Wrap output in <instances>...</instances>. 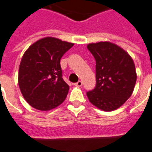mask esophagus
<instances>
[{
	"instance_id": "esophagus-1",
	"label": "esophagus",
	"mask_w": 152,
	"mask_h": 152,
	"mask_svg": "<svg viewBox=\"0 0 152 152\" xmlns=\"http://www.w3.org/2000/svg\"><path fill=\"white\" fill-rule=\"evenodd\" d=\"M83 83L81 80H79V81H77L76 83H75V86H77V87H80V86H82Z\"/></svg>"
}]
</instances>
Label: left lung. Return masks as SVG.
Segmentation results:
<instances>
[{"label":"left lung","mask_w":152,"mask_h":152,"mask_svg":"<svg viewBox=\"0 0 152 152\" xmlns=\"http://www.w3.org/2000/svg\"><path fill=\"white\" fill-rule=\"evenodd\" d=\"M96 61V86L86 93L89 102L102 111L120 107L134 91L137 75L134 61L123 49L111 42L88 45Z\"/></svg>","instance_id":"obj_1"}]
</instances>
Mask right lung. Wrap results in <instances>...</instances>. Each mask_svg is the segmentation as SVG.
I'll list each match as a JSON object with an SVG mask.
<instances>
[{"mask_svg":"<svg viewBox=\"0 0 152 152\" xmlns=\"http://www.w3.org/2000/svg\"><path fill=\"white\" fill-rule=\"evenodd\" d=\"M73 45L45 37L32 44L24 53L18 70V86L32 107L49 111L65 100L69 86L63 79L60 60Z\"/></svg>","mask_w":152,"mask_h":152,"instance_id":"right-lung-1","label":"right lung"}]
</instances>
